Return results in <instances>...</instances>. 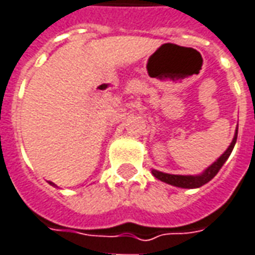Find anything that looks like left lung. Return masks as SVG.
Listing matches in <instances>:
<instances>
[{
	"mask_svg": "<svg viewBox=\"0 0 255 255\" xmlns=\"http://www.w3.org/2000/svg\"><path fill=\"white\" fill-rule=\"evenodd\" d=\"M237 141V129H236V134L233 136L232 144L229 145V148L224 151L223 154L220 155L215 162L212 163L210 166H207L205 171L199 175H172V173H165V172L156 171L152 169V175H154L156 179L162 180L168 185L172 186H176V188H183V189H196L203 186L205 183H207L209 180H212L217 175V172L220 171V168L223 166L224 162L229 159V156L232 154L233 148L236 145Z\"/></svg>",
	"mask_w": 255,
	"mask_h": 255,
	"instance_id": "8db88e82",
	"label": "left lung"
}]
</instances>
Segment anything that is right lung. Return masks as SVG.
<instances>
[{"instance_id":"obj_1","label":"right lung","mask_w":255,"mask_h":255,"mask_svg":"<svg viewBox=\"0 0 255 255\" xmlns=\"http://www.w3.org/2000/svg\"><path fill=\"white\" fill-rule=\"evenodd\" d=\"M49 183H50V185H52V186H56V185H55V183H53V182H49Z\"/></svg>"}]
</instances>
